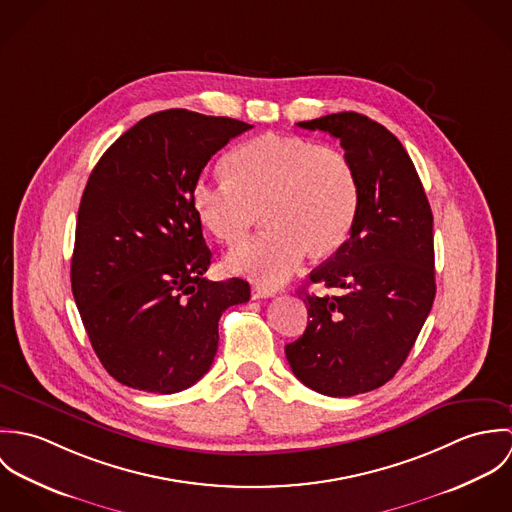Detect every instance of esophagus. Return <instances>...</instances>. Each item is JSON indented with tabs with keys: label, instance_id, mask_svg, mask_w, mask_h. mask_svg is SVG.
I'll return each mask as SVG.
<instances>
[{
	"label": "esophagus",
	"instance_id": "1",
	"mask_svg": "<svg viewBox=\"0 0 512 512\" xmlns=\"http://www.w3.org/2000/svg\"><path fill=\"white\" fill-rule=\"evenodd\" d=\"M274 290H268L264 286H252V299H266V297H272Z\"/></svg>",
	"mask_w": 512,
	"mask_h": 512
}]
</instances>
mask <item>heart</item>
<instances>
[{
  "mask_svg": "<svg viewBox=\"0 0 512 512\" xmlns=\"http://www.w3.org/2000/svg\"><path fill=\"white\" fill-rule=\"evenodd\" d=\"M230 175L201 173L193 205L201 222L226 244L260 219L268 226L236 244L230 272L262 286H280L301 268L309 250L331 254L349 236L361 201L351 157L329 144L266 134L236 147Z\"/></svg>",
  "mask_w": 512,
  "mask_h": 512,
  "instance_id": "heart-1",
  "label": "heart"
}]
</instances>
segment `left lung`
<instances>
[{
	"mask_svg": "<svg viewBox=\"0 0 512 512\" xmlns=\"http://www.w3.org/2000/svg\"><path fill=\"white\" fill-rule=\"evenodd\" d=\"M351 157L361 201L351 236L309 274L337 295H309L305 333L286 345L293 374L325 396L386 384L404 365L436 297L434 217L404 146L357 112L299 122Z\"/></svg>",
	"mask_w": 512,
	"mask_h": 512,
	"instance_id": "left-lung-1",
	"label": "left lung"
}]
</instances>
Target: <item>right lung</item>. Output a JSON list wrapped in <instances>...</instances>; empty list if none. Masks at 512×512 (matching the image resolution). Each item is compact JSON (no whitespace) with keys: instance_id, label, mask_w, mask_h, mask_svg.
Segmentation results:
<instances>
[{"instance_id":"obj_1","label":"right lung","mask_w":512,"mask_h":512,"mask_svg":"<svg viewBox=\"0 0 512 512\" xmlns=\"http://www.w3.org/2000/svg\"><path fill=\"white\" fill-rule=\"evenodd\" d=\"M252 126L163 110L122 134L92 169L74 236L71 284L102 366L155 394L193 386L215 361L219 319L246 303L240 278L209 282L193 185L209 159Z\"/></svg>"}]
</instances>
